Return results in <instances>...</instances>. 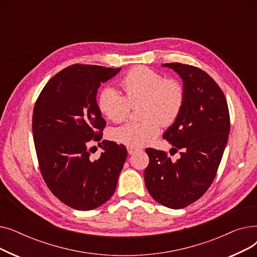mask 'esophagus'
Here are the masks:
<instances>
[{
  "mask_svg": "<svg viewBox=\"0 0 257 257\" xmlns=\"http://www.w3.org/2000/svg\"><path fill=\"white\" fill-rule=\"evenodd\" d=\"M127 150H128V153H129L130 155L136 154L137 152L140 151V149H138V148H136V147H127Z\"/></svg>",
  "mask_w": 257,
  "mask_h": 257,
  "instance_id": "1",
  "label": "esophagus"
}]
</instances>
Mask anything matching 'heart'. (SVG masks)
Wrapping results in <instances>:
<instances>
[{"label":"heart","instance_id":"b5f03b06","mask_svg":"<svg viewBox=\"0 0 257 257\" xmlns=\"http://www.w3.org/2000/svg\"><path fill=\"white\" fill-rule=\"evenodd\" d=\"M124 94L112 87L104 88L98 97L100 112L114 123L123 120L142 102L140 121H129L110 130L109 138L128 147H141L152 142L161 124L171 125L179 116L184 103V89L175 79H165L147 66H137L120 80ZM162 123H160V121Z\"/></svg>","mask_w":257,"mask_h":257}]
</instances>
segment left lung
Masks as SVG:
<instances>
[{
    "label": "left lung",
    "instance_id": "8db88e82",
    "mask_svg": "<svg viewBox=\"0 0 257 257\" xmlns=\"http://www.w3.org/2000/svg\"><path fill=\"white\" fill-rule=\"evenodd\" d=\"M163 66L176 72L183 82L182 110L163 137L173 146L171 155L180 150V158L172 161L166 152L148 148L145 183L158 203L180 209L203 196L212 183L228 142L230 118L224 93L208 74L178 62Z\"/></svg>",
    "mask_w": 257,
    "mask_h": 257
}]
</instances>
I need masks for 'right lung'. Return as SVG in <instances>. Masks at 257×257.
<instances>
[{
  "instance_id": "obj_1",
  "label": "right lung",
  "mask_w": 257,
  "mask_h": 257,
  "mask_svg": "<svg viewBox=\"0 0 257 257\" xmlns=\"http://www.w3.org/2000/svg\"><path fill=\"white\" fill-rule=\"evenodd\" d=\"M119 71L67 66L49 80L34 106L32 131L40 173L50 191L74 209L91 210L109 200L125 164L124 145L102 141L98 159L90 157L89 149L91 141L102 140L106 125L96 100L98 88Z\"/></svg>"
}]
</instances>
